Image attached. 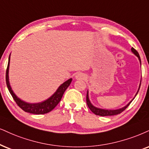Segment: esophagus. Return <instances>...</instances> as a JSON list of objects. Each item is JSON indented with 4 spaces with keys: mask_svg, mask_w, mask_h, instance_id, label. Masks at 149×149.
I'll use <instances>...</instances> for the list:
<instances>
[{
    "mask_svg": "<svg viewBox=\"0 0 149 149\" xmlns=\"http://www.w3.org/2000/svg\"><path fill=\"white\" fill-rule=\"evenodd\" d=\"M75 79H76L77 80H84L86 79V75L85 74H84V73L79 72L75 75Z\"/></svg>",
    "mask_w": 149,
    "mask_h": 149,
    "instance_id": "esophagus-1",
    "label": "esophagus"
}]
</instances>
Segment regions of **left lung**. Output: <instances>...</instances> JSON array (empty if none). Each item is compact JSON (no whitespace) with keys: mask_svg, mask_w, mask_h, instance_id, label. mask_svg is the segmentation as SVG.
I'll use <instances>...</instances> for the list:
<instances>
[{"mask_svg":"<svg viewBox=\"0 0 149 149\" xmlns=\"http://www.w3.org/2000/svg\"><path fill=\"white\" fill-rule=\"evenodd\" d=\"M131 52H133V54H135L137 58H138L139 61V63H140V65H141V59H140V56H139V53L137 52V50H135V49H134L133 47H132V48H131ZM141 81H142V79H141V80H140V83H139L138 90H137V91L136 94H135V97H134L132 99V100H131V102H128L126 106H124V107H122L121 108H118V109H114V110L104 109V108H100L96 107V106H95L93 104H92L91 100H90L88 90L87 95H86V103H87V105L89 107L90 109H91V111L93 112V113L95 114V115H100V116H102V117L111 116V115H117V114L121 113L122 111H124V110H125L128 106H129V104L132 102V101H133L134 99H135V97H136V95H137V93H138V92H139V88H140Z\"/></svg>","mask_w":149,"mask_h":149,"instance_id":"left-lung-1","label":"left lung"}]
</instances>
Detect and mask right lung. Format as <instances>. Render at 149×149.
I'll return each mask as SVG.
<instances>
[{"label":"right lung","mask_w":149,"mask_h":149,"mask_svg":"<svg viewBox=\"0 0 149 149\" xmlns=\"http://www.w3.org/2000/svg\"><path fill=\"white\" fill-rule=\"evenodd\" d=\"M10 55L9 56L8 60V65H7V68L6 71V83L7 88H8L9 91H10V94L18 106H19L21 109H23L24 111L27 112V113H30L32 114H36V115H41V114H45L49 113L51 111H52L54 108L56 107V105L59 103V102L61 100L62 97L64 92L65 90L68 88V87L70 86V84L72 82V79L70 78L63 84H61L58 86V88L55 91V93L50 97H48L47 100L43 101V102H38V103H29L25 101L22 100L20 99L17 95H16L14 92L13 91L10 86V79H9V69H10Z\"/></svg>","instance_id":"1"}]
</instances>
